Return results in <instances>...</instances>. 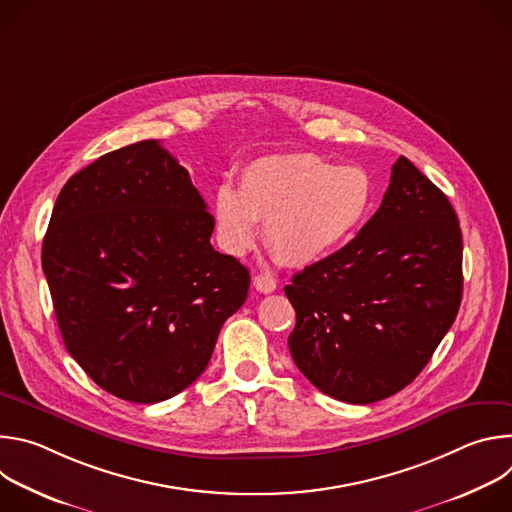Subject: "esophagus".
Returning a JSON list of instances; mask_svg holds the SVG:
<instances>
[{"label":"esophagus","instance_id":"esophagus-1","mask_svg":"<svg viewBox=\"0 0 512 512\" xmlns=\"http://www.w3.org/2000/svg\"><path fill=\"white\" fill-rule=\"evenodd\" d=\"M253 285L257 291H261V294H271V291L277 287V281L265 273H259L253 277Z\"/></svg>","mask_w":512,"mask_h":512}]
</instances>
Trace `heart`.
<instances>
[{
    "label": "heart",
    "mask_w": 512,
    "mask_h": 512,
    "mask_svg": "<svg viewBox=\"0 0 512 512\" xmlns=\"http://www.w3.org/2000/svg\"><path fill=\"white\" fill-rule=\"evenodd\" d=\"M371 202L373 182L358 166H334L314 154L267 156L243 170L239 190H216V235L229 255H243L263 223L275 259L306 267L346 243Z\"/></svg>",
    "instance_id": "obj_1"
}]
</instances>
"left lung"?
Returning <instances> with one entry per match:
<instances>
[{"instance_id":"1","label":"left lung","mask_w":512,"mask_h":512,"mask_svg":"<svg viewBox=\"0 0 512 512\" xmlns=\"http://www.w3.org/2000/svg\"><path fill=\"white\" fill-rule=\"evenodd\" d=\"M462 231L448 196L405 156L358 235L291 277L287 344L322 393L367 405L405 389L462 302Z\"/></svg>"}]
</instances>
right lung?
I'll return each instance as SVG.
<instances>
[{"label":"right lung","mask_w":512,"mask_h":512,"mask_svg":"<svg viewBox=\"0 0 512 512\" xmlns=\"http://www.w3.org/2000/svg\"><path fill=\"white\" fill-rule=\"evenodd\" d=\"M214 216L160 141L101 156L60 190L42 269L66 350L107 393L160 403L192 385L251 275L214 251Z\"/></svg>","instance_id":"obj_1"}]
</instances>
